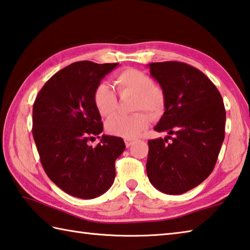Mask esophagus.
Wrapping results in <instances>:
<instances>
[{
    "mask_svg": "<svg viewBox=\"0 0 250 250\" xmlns=\"http://www.w3.org/2000/svg\"><path fill=\"white\" fill-rule=\"evenodd\" d=\"M125 146H126V147H130L131 145H132V144L134 143V141H133V140H130V139H125Z\"/></svg>",
    "mask_w": 250,
    "mask_h": 250,
    "instance_id": "1",
    "label": "esophagus"
}]
</instances>
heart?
I'll return each instance as SVG.
<instances>
[{
  "label": "heart",
  "instance_id": "1",
  "mask_svg": "<svg viewBox=\"0 0 250 250\" xmlns=\"http://www.w3.org/2000/svg\"><path fill=\"white\" fill-rule=\"evenodd\" d=\"M120 94L135 95L134 110H144L149 116L160 115L165 105L163 90L154 86V81L148 74L135 69H125L115 78ZM94 104L103 117H110L117 108V97L110 84L99 83L95 87ZM148 118L143 112L131 116H116L107 124V131L110 134L125 139H134L146 128Z\"/></svg>",
  "mask_w": 250,
  "mask_h": 250
}]
</instances>
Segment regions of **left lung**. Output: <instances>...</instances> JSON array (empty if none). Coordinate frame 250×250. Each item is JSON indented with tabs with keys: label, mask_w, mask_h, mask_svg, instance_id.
<instances>
[{
	"label": "left lung",
	"mask_w": 250,
	"mask_h": 250,
	"mask_svg": "<svg viewBox=\"0 0 250 250\" xmlns=\"http://www.w3.org/2000/svg\"><path fill=\"white\" fill-rule=\"evenodd\" d=\"M148 67L165 96V111L154 130L168 135L147 142V177L160 191L181 194L200 185L214 168L225 137L223 99L215 85L191 65L167 61Z\"/></svg>",
	"instance_id": "1"
}]
</instances>
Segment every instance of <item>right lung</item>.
<instances>
[{"label": "right lung", "mask_w": 250, "mask_h": 250, "mask_svg": "<svg viewBox=\"0 0 250 250\" xmlns=\"http://www.w3.org/2000/svg\"><path fill=\"white\" fill-rule=\"evenodd\" d=\"M119 63L74 62L48 80L33 107V135L48 177L70 196L94 199L109 189L124 140L103 132L95 87ZM95 136L101 143L88 144Z\"/></svg>", "instance_id": "right-lung-1"}]
</instances>
